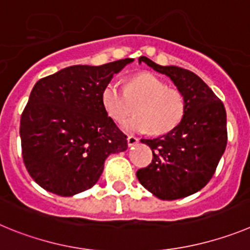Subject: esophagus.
I'll use <instances>...</instances> for the list:
<instances>
[{
  "instance_id": "1",
  "label": "esophagus",
  "mask_w": 250,
  "mask_h": 250,
  "mask_svg": "<svg viewBox=\"0 0 250 250\" xmlns=\"http://www.w3.org/2000/svg\"><path fill=\"white\" fill-rule=\"evenodd\" d=\"M127 142H128V146H129V147H133V146H136L137 143H138L139 139L134 136H129L127 138Z\"/></svg>"
}]
</instances>
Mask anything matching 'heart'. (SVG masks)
Segmentation results:
<instances>
[{
	"instance_id": "obj_1",
	"label": "heart",
	"mask_w": 250,
	"mask_h": 250,
	"mask_svg": "<svg viewBox=\"0 0 250 250\" xmlns=\"http://www.w3.org/2000/svg\"><path fill=\"white\" fill-rule=\"evenodd\" d=\"M102 103L114 121H122L136 104V114L121 125L128 133L150 129L153 134H166L181 123L186 111L183 96L148 73L130 78L125 89L117 82H109L103 88Z\"/></svg>"
}]
</instances>
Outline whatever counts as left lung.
Instances as JSON below:
<instances>
[{"label": "left lung", "instance_id": "left-lung-1", "mask_svg": "<svg viewBox=\"0 0 250 250\" xmlns=\"http://www.w3.org/2000/svg\"><path fill=\"white\" fill-rule=\"evenodd\" d=\"M139 63L167 76L186 102L174 129L141 139L153 152L152 163L137 172L139 183L154 197L174 201L194 194L214 174L227 147V113L214 92L195 73L177 66H159L147 57Z\"/></svg>", "mask_w": 250, "mask_h": 250}]
</instances>
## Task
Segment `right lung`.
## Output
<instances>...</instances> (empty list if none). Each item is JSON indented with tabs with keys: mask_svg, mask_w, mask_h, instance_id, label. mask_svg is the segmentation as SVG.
<instances>
[{
	"mask_svg": "<svg viewBox=\"0 0 250 250\" xmlns=\"http://www.w3.org/2000/svg\"><path fill=\"white\" fill-rule=\"evenodd\" d=\"M132 58L102 66H71L38 81L21 117L24 166L33 181L72 197L97 183L109 154L127 137L103 107L102 92Z\"/></svg>",
	"mask_w": 250,
	"mask_h": 250,
	"instance_id": "obj_1",
	"label": "right lung"
}]
</instances>
